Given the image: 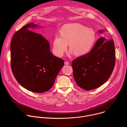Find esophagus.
<instances>
[{
	"label": "esophagus",
	"mask_w": 127,
	"mask_h": 127,
	"mask_svg": "<svg viewBox=\"0 0 127 127\" xmlns=\"http://www.w3.org/2000/svg\"><path fill=\"white\" fill-rule=\"evenodd\" d=\"M64 64L65 65H68L69 64V63L68 62H64Z\"/></svg>",
	"instance_id": "esophagus-1"
}]
</instances>
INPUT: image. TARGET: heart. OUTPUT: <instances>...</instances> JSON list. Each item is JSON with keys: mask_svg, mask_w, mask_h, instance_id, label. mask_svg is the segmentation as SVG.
Segmentation results:
<instances>
[{"mask_svg": "<svg viewBox=\"0 0 127 127\" xmlns=\"http://www.w3.org/2000/svg\"><path fill=\"white\" fill-rule=\"evenodd\" d=\"M60 36H55L53 51L58 56H63L68 44L71 54L78 57L84 56L91 52L96 39L95 31L80 23L65 24L60 31Z\"/></svg>", "mask_w": 127, "mask_h": 127, "instance_id": "1", "label": "heart"}]
</instances>
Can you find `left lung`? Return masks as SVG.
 <instances>
[{
	"label": "left lung",
	"mask_w": 127,
	"mask_h": 127,
	"mask_svg": "<svg viewBox=\"0 0 127 127\" xmlns=\"http://www.w3.org/2000/svg\"><path fill=\"white\" fill-rule=\"evenodd\" d=\"M104 31L99 30L102 33ZM115 48L112 39L99 38L88 55L73 60L71 65L77 84L86 91L96 89L106 82L115 64Z\"/></svg>",
	"instance_id": "left-lung-1"
}]
</instances>
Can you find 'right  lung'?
<instances>
[{
	"mask_svg": "<svg viewBox=\"0 0 127 127\" xmlns=\"http://www.w3.org/2000/svg\"><path fill=\"white\" fill-rule=\"evenodd\" d=\"M40 27L33 22L24 25L12 36L11 66L14 77L23 88L36 93L48 91L64 66V61L54 56L49 42L29 30Z\"/></svg>",
	"mask_w": 127,
	"mask_h": 127,
	"instance_id": "obj_1",
	"label": "right lung"
}]
</instances>
